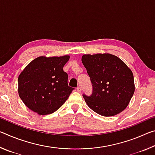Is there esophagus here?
<instances>
[{
  "label": "esophagus",
  "mask_w": 155,
  "mask_h": 155,
  "mask_svg": "<svg viewBox=\"0 0 155 155\" xmlns=\"http://www.w3.org/2000/svg\"><path fill=\"white\" fill-rule=\"evenodd\" d=\"M77 91H78V92L81 93V91H82V89H81V87H77Z\"/></svg>",
  "instance_id": "obj_1"
}]
</instances>
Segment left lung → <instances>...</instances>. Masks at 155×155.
<instances>
[{
    "label": "left lung",
    "mask_w": 155,
    "mask_h": 155,
    "mask_svg": "<svg viewBox=\"0 0 155 155\" xmlns=\"http://www.w3.org/2000/svg\"><path fill=\"white\" fill-rule=\"evenodd\" d=\"M81 61L93 87L83 95L88 107L103 116H114L127 108L135 92L133 72L119 57L109 53L83 54Z\"/></svg>",
    "instance_id": "left-lung-1"
}]
</instances>
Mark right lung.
Masks as SVG:
<instances>
[{"label":"right lung","mask_w":155,"mask_h":155,"mask_svg":"<svg viewBox=\"0 0 155 155\" xmlns=\"http://www.w3.org/2000/svg\"><path fill=\"white\" fill-rule=\"evenodd\" d=\"M69 55L37 57L18 77V94L28 109L41 115L51 114L61 107L74 88L68 85L63 70Z\"/></svg>","instance_id":"obj_1"}]
</instances>
